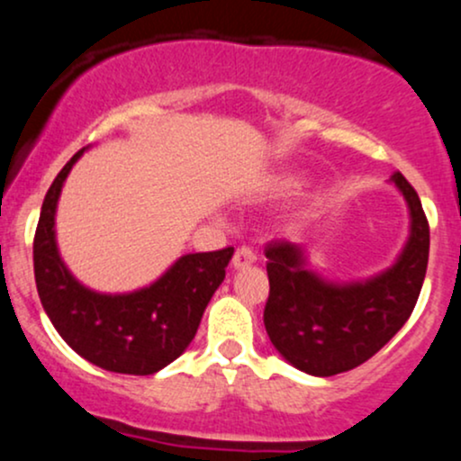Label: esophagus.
Listing matches in <instances>:
<instances>
[{
  "label": "esophagus",
  "instance_id": "obj_1",
  "mask_svg": "<svg viewBox=\"0 0 461 461\" xmlns=\"http://www.w3.org/2000/svg\"><path fill=\"white\" fill-rule=\"evenodd\" d=\"M256 260H258V256H256V251H253L251 247H240V249H236L234 260H231V264H234V268H245Z\"/></svg>",
  "mask_w": 461,
  "mask_h": 461
}]
</instances>
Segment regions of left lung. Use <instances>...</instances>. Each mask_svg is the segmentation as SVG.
<instances>
[{
	"label": "left lung",
	"mask_w": 461,
	"mask_h": 461,
	"mask_svg": "<svg viewBox=\"0 0 461 461\" xmlns=\"http://www.w3.org/2000/svg\"><path fill=\"white\" fill-rule=\"evenodd\" d=\"M393 184L410 210V238L393 267L379 275L330 282L310 271L303 245L273 240L264 249L271 284L264 327L294 368L316 377L356 368L410 319L429 260V223L410 182L394 173Z\"/></svg>",
	"instance_id": "obj_1"
}]
</instances>
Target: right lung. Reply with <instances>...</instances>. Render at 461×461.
Segmentation results:
<instances>
[{"label": "right lung", "instance_id": "obj_1", "mask_svg": "<svg viewBox=\"0 0 461 461\" xmlns=\"http://www.w3.org/2000/svg\"><path fill=\"white\" fill-rule=\"evenodd\" d=\"M79 149L47 190L34 236V277L51 325L77 356L125 375H153L186 351L201 316L225 279L234 247L186 253L156 282L134 293L105 294L79 284L56 242V208Z\"/></svg>", "mask_w": 461, "mask_h": 461}]
</instances>
